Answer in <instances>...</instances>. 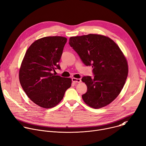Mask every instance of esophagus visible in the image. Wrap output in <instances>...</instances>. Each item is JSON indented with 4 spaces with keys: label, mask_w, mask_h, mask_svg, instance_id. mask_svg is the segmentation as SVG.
<instances>
[{
    "label": "esophagus",
    "mask_w": 146,
    "mask_h": 146,
    "mask_svg": "<svg viewBox=\"0 0 146 146\" xmlns=\"http://www.w3.org/2000/svg\"><path fill=\"white\" fill-rule=\"evenodd\" d=\"M72 82L73 83H80L82 82L80 78H72Z\"/></svg>",
    "instance_id": "1"
}]
</instances>
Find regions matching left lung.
I'll return each mask as SVG.
<instances>
[{"instance_id": "8db88e82", "label": "left lung", "mask_w": 146, "mask_h": 146, "mask_svg": "<svg viewBox=\"0 0 146 146\" xmlns=\"http://www.w3.org/2000/svg\"><path fill=\"white\" fill-rule=\"evenodd\" d=\"M69 44L85 65L93 68V77L82 79L87 87L82 96L84 102L96 109L110 104L120 94L128 74L121 49L109 37L98 34L72 36Z\"/></svg>"}]
</instances>
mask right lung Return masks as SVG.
<instances>
[{"label":"right lung","instance_id":"1","mask_svg":"<svg viewBox=\"0 0 146 146\" xmlns=\"http://www.w3.org/2000/svg\"><path fill=\"white\" fill-rule=\"evenodd\" d=\"M66 42L67 38L59 36L39 39L29 48L21 63V86L29 98L42 108L54 107L71 86V78L53 73L60 69L59 62Z\"/></svg>","mask_w":146,"mask_h":146}]
</instances>
